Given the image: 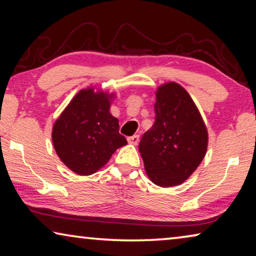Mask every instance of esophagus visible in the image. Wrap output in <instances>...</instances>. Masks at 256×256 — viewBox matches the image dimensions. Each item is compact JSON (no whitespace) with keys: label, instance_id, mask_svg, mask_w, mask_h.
I'll return each mask as SVG.
<instances>
[{"label":"esophagus","instance_id":"34e87169","mask_svg":"<svg viewBox=\"0 0 256 256\" xmlns=\"http://www.w3.org/2000/svg\"><path fill=\"white\" fill-rule=\"evenodd\" d=\"M127 140H128V142L130 143V144L136 146L140 141V136L138 135H132V136H129Z\"/></svg>","mask_w":256,"mask_h":256}]
</instances>
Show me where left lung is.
Listing matches in <instances>:
<instances>
[{
    "instance_id": "8db88e82",
    "label": "left lung",
    "mask_w": 256,
    "mask_h": 256,
    "mask_svg": "<svg viewBox=\"0 0 256 256\" xmlns=\"http://www.w3.org/2000/svg\"><path fill=\"white\" fill-rule=\"evenodd\" d=\"M155 114L138 146L146 172L158 186L180 185L204 158L208 129L190 94L177 82L158 87Z\"/></svg>"
}]
</instances>
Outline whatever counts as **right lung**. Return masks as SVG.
I'll return each instance as SVG.
<instances>
[{
    "label": "right lung",
    "instance_id": "1",
    "mask_svg": "<svg viewBox=\"0 0 256 256\" xmlns=\"http://www.w3.org/2000/svg\"><path fill=\"white\" fill-rule=\"evenodd\" d=\"M114 94L82 90L71 100L52 128V142L62 162L73 172H96L112 155L127 144L118 132V120L110 114Z\"/></svg>",
    "mask_w": 256,
    "mask_h": 256
}]
</instances>
